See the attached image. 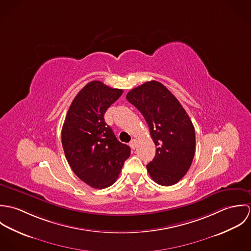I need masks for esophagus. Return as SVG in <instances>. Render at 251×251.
Returning <instances> with one entry per match:
<instances>
[{
	"label": "esophagus",
	"mask_w": 251,
	"mask_h": 251,
	"mask_svg": "<svg viewBox=\"0 0 251 251\" xmlns=\"http://www.w3.org/2000/svg\"><path fill=\"white\" fill-rule=\"evenodd\" d=\"M129 146H130V148H131V149H133V150H134V149H135V147H136V140H135V139L131 140V141H130V143H129Z\"/></svg>",
	"instance_id": "esophagus-1"
}]
</instances>
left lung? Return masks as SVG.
Instances as JSON below:
<instances>
[{
    "mask_svg": "<svg viewBox=\"0 0 251 251\" xmlns=\"http://www.w3.org/2000/svg\"><path fill=\"white\" fill-rule=\"evenodd\" d=\"M126 100L143 115L156 146L155 156L147 165L151 178L160 185L177 183L188 171L195 153V130L187 113L157 81L132 89Z\"/></svg>",
    "mask_w": 251,
    "mask_h": 251,
    "instance_id": "1",
    "label": "left lung"
}]
</instances>
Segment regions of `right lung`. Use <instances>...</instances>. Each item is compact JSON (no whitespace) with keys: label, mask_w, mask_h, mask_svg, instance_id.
<instances>
[{"label":"right lung","mask_w":251,"mask_h":251,"mask_svg":"<svg viewBox=\"0 0 251 251\" xmlns=\"http://www.w3.org/2000/svg\"><path fill=\"white\" fill-rule=\"evenodd\" d=\"M123 94L100 81L88 83L74 98L63 128L62 144L74 174L94 188H105L119 177L130 148L116 138L104 114Z\"/></svg>","instance_id":"right-lung-1"}]
</instances>
